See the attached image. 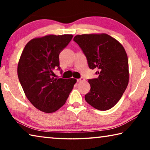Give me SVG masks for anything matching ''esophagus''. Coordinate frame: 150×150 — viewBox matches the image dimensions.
Instances as JSON below:
<instances>
[{
	"label": "esophagus",
	"mask_w": 150,
	"mask_h": 150,
	"mask_svg": "<svg viewBox=\"0 0 150 150\" xmlns=\"http://www.w3.org/2000/svg\"><path fill=\"white\" fill-rule=\"evenodd\" d=\"M85 81V79L83 77H81L80 79H77V82H81V81Z\"/></svg>",
	"instance_id": "obj_1"
}]
</instances>
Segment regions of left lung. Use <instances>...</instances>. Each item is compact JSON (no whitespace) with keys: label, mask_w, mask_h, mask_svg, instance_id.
I'll return each mask as SVG.
<instances>
[{"label":"left lung","mask_w":150,"mask_h":150,"mask_svg":"<svg viewBox=\"0 0 150 150\" xmlns=\"http://www.w3.org/2000/svg\"><path fill=\"white\" fill-rule=\"evenodd\" d=\"M73 41L82 50L90 69H97L98 77L88 79L91 90L85 100L99 110L112 108L128 84V60L124 47L106 34L77 35Z\"/></svg>","instance_id":"left-lung-1"}]
</instances>
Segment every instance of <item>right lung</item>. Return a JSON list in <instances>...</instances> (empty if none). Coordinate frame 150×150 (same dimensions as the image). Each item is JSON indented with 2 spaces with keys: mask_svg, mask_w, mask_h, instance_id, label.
<instances>
[{
  "mask_svg": "<svg viewBox=\"0 0 150 150\" xmlns=\"http://www.w3.org/2000/svg\"><path fill=\"white\" fill-rule=\"evenodd\" d=\"M73 35H48L34 38L26 45L18 65V76L26 97L35 108L45 113L57 110L65 103L77 82L75 79H55L60 52Z\"/></svg>",
  "mask_w": 150,
  "mask_h": 150,
  "instance_id": "obj_1",
  "label": "right lung"
}]
</instances>
